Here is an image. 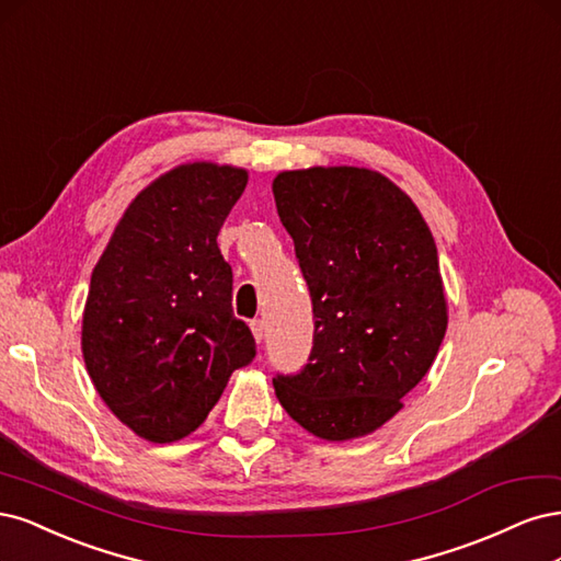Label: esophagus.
Segmentation results:
<instances>
[{
    "instance_id": "34e87169",
    "label": "esophagus",
    "mask_w": 561,
    "mask_h": 561,
    "mask_svg": "<svg viewBox=\"0 0 561 561\" xmlns=\"http://www.w3.org/2000/svg\"><path fill=\"white\" fill-rule=\"evenodd\" d=\"M251 333H254V340H256V342L263 340V335H265V323H263V319H254V321H251Z\"/></svg>"
}]
</instances>
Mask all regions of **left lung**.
I'll list each match as a JSON object with an SVG mask.
<instances>
[{"label": "left lung", "mask_w": 561, "mask_h": 561, "mask_svg": "<svg viewBox=\"0 0 561 561\" xmlns=\"http://www.w3.org/2000/svg\"><path fill=\"white\" fill-rule=\"evenodd\" d=\"M273 193L314 312L310 364L277 375L275 393L312 436L364 438L438 356L447 298L436 242L410 195L368 168L286 170Z\"/></svg>", "instance_id": "1"}]
</instances>
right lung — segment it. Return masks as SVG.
Here are the masks:
<instances>
[{
    "instance_id": "obj_1",
    "label": "right lung",
    "mask_w": 561,
    "mask_h": 561,
    "mask_svg": "<svg viewBox=\"0 0 561 561\" xmlns=\"http://www.w3.org/2000/svg\"><path fill=\"white\" fill-rule=\"evenodd\" d=\"M249 172L195 160L160 174L123 211L90 277L81 352L100 399L149 443L201 426L256 342L232 314L216 244Z\"/></svg>"
}]
</instances>
